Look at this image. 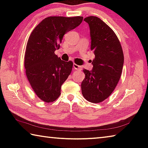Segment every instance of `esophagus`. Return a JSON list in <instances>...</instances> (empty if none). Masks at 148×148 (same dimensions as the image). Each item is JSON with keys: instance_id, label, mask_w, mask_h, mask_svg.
Returning a JSON list of instances; mask_svg holds the SVG:
<instances>
[{"instance_id": "1", "label": "esophagus", "mask_w": 148, "mask_h": 148, "mask_svg": "<svg viewBox=\"0 0 148 148\" xmlns=\"http://www.w3.org/2000/svg\"><path fill=\"white\" fill-rule=\"evenodd\" d=\"M73 67H74V69L75 70H77V71H80V70H82L81 66H79V65L76 64H75V63L73 64Z\"/></svg>"}]
</instances>
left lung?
I'll list each match as a JSON object with an SVG mask.
<instances>
[{
    "label": "left lung",
    "mask_w": 148,
    "mask_h": 148,
    "mask_svg": "<svg viewBox=\"0 0 148 148\" xmlns=\"http://www.w3.org/2000/svg\"><path fill=\"white\" fill-rule=\"evenodd\" d=\"M91 39V49L95 54L91 71L84 69L86 77L81 85L85 99L92 103L104 101L112 93L121 77L123 52L113 30L96 16L86 17Z\"/></svg>",
    "instance_id": "1"
}]
</instances>
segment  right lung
<instances>
[{"instance_id":"1","label":"right lung","mask_w":148,"mask_h":148,"mask_svg":"<svg viewBox=\"0 0 148 148\" xmlns=\"http://www.w3.org/2000/svg\"><path fill=\"white\" fill-rule=\"evenodd\" d=\"M83 17L51 16L34 29L26 46L24 65L31 87L40 99L53 102L61 95V86L71 73L73 62L55 54L64 35L79 26Z\"/></svg>"}]
</instances>
